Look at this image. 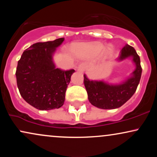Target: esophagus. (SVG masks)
Listing matches in <instances>:
<instances>
[{
	"label": "esophagus",
	"mask_w": 157,
	"mask_h": 157,
	"mask_svg": "<svg viewBox=\"0 0 157 157\" xmlns=\"http://www.w3.org/2000/svg\"><path fill=\"white\" fill-rule=\"evenodd\" d=\"M86 65H85V64H80V65H79L78 67H77V71L82 73V72H84L85 70H86Z\"/></svg>",
	"instance_id": "34e87169"
}]
</instances>
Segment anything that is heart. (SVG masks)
Segmentation results:
<instances>
[{
	"instance_id": "obj_1",
	"label": "heart",
	"mask_w": 157,
	"mask_h": 157,
	"mask_svg": "<svg viewBox=\"0 0 157 157\" xmlns=\"http://www.w3.org/2000/svg\"><path fill=\"white\" fill-rule=\"evenodd\" d=\"M104 46L102 43H91V44H80L75 47V52L79 58L82 60H89L96 57L103 50ZM112 53V48L110 46H106L103 51V60L109 57Z\"/></svg>"
}]
</instances>
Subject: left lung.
Wrapping results in <instances>:
<instances>
[{
  "label": "left lung",
  "mask_w": 157,
  "mask_h": 157,
  "mask_svg": "<svg viewBox=\"0 0 157 157\" xmlns=\"http://www.w3.org/2000/svg\"><path fill=\"white\" fill-rule=\"evenodd\" d=\"M131 59L135 69L125 80L117 84H111L104 80H90L84 75V85L89 102L101 109H114L125 104L136 91L142 75L140 58L132 46L125 45L120 51L117 61Z\"/></svg>",
  "instance_id": "8db88e82"
}]
</instances>
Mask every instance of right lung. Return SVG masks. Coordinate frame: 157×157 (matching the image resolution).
<instances>
[{
  "mask_svg": "<svg viewBox=\"0 0 157 157\" xmlns=\"http://www.w3.org/2000/svg\"><path fill=\"white\" fill-rule=\"evenodd\" d=\"M64 38L37 43L23 52L17 62L16 79L23 100L41 111L63 105L66 89L75 70L55 68L53 55Z\"/></svg>",
  "mask_w": 157,
  "mask_h": 157,
  "instance_id": "1",
  "label": "right lung"
}]
</instances>
